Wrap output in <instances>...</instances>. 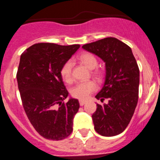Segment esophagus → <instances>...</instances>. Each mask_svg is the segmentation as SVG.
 Instances as JSON below:
<instances>
[{
    "mask_svg": "<svg viewBox=\"0 0 160 160\" xmlns=\"http://www.w3.org/2000/svg\"><path fill=\"white\" fill-rule=\"evenodd\" d=\"M86 102H87V101H85V100H79V104H80V106H83Z\"/></svg>",
    "mask_w": 160,
    "mask_h": 160,
    "instance_id": "1",
    "label": "esophagus"
}]
</instances>
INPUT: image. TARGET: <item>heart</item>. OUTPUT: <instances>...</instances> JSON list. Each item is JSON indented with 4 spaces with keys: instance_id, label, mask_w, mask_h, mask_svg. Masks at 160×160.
Segmentation results:
<instances>
[{
    "instance_id": "b5f03b06",
    "label": "heart",
    "mask_w": 160,
    "mask_h": 160,
    "mask_svg": "<svg viewBox=\"0 0 160 160\" xmlns=\"http://www.w3.org/2000/svg\"><path fill=\"white\" fill-rule=\"evenodd\" d=\"M79 60L82 63L87 66L90 70H94L98 66V61L97 58L93 53H84L79 56ZM72 68H73V62L71 60H68L64 63L62 69H61V76L66 82L70 83L72 82ZM93 76L97 79L98 81H101L103 78L102 71L95 70L93 72ZM96 89V85L92 81H87L79 82L76 84L71 89V95L73 98L78 99H87L93 91Z\"/></svg>"
}]
</instances>
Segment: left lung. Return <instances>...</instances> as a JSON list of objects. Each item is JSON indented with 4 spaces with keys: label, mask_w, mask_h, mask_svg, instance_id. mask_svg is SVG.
I'll return each mask as SVG.
<instances>
[{
    "label": "left lung",
    "mask_w": 160,
    "mask_h": 160,
    "mask_svg": "<svg viewBox=\"0 0 160 160\" xmlns=\"http://www.w3.org/2000/svg\"><path fill=\"white\" fill-rule=\"evenodd\" d=\"M82 48L106 63L105 82L95 96L108 103L97 104L92 114L94 130L102 136L119 135L129 124L138 99L139 69L131 48L115 38L86 44Z\"/></svg>",
    "instance_id": "obj_1"
}]
</instances>
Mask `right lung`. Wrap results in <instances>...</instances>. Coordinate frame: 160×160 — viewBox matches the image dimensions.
Returning <instances> with one entry per match:
<instances>
[{
	"mask_svg": "<svg viewBox=\"0 0 160 160\" xmlns=\"http://www.w3.org/2000/svg\"><path fill=\"white\" fill-rule=\"evenodd\" d=\"M80 47L38 43L21 55L17 73L18 89L29 122L42 137L62 140L73 131V119L79 102L64 100L68 93L61 69Z\"/></svg>",
	"mask_w": 160,
	"mask_h": 160,
	"instance_id": "right-lung-1",
	"label": "right lung"
}]
</instances>
